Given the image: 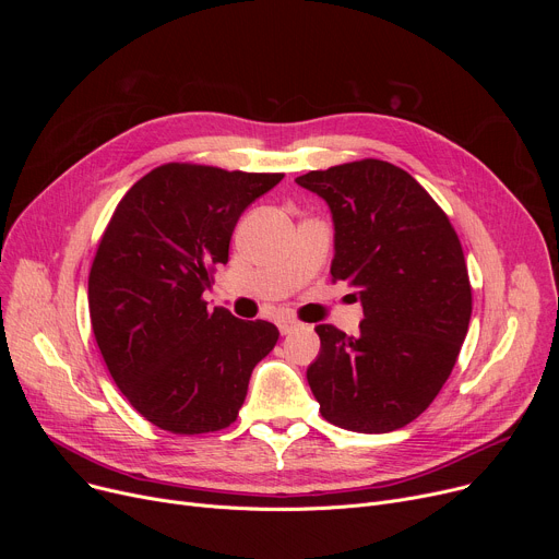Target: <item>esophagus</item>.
Instances as JSON below:
<instances>
[{
	"label": "esophagus",
	"instance_id": "1",
	"mask_svg": "<svg viewBox=\"0 0 559 559\" xmlns=\"http://www.w3.org/2000/svg\"><path fill=\"white\" fill-rule=\"evenodd\" d=\"M299 326H301V321L292 319V317H283V319H278V329H281V333H283V335H287V333H292V331H297Z\"/></svg>",
	"mask_w": 559,
	"mask_h": 559
}]
</instances>
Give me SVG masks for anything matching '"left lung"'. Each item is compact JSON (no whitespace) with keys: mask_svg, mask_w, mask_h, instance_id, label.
Segmentation results:
<instances>
[{"mask_svg":"<svg viewBox=\"0 0 559 559\" xmlns=\"http://www.w3.org/2000/svg\"><path fill=\"white\" fill-rule=\"evenodd\" d=\"M297 183L326 199L333 281L356 287L365 319L348 337L319 324L308 385L319 413L354 432L415 421L449 380L472 319V283L449 215L405 169L365 158Z\"/></svg>","mask_w":559,"mask_h":559,"instance_id":"1","label":"left lung"}]
</instances>
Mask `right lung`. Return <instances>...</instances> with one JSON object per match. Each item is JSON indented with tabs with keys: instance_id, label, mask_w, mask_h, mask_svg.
<instances>
[{
	"instance_id": "obj_1",
	"label": "right lung",
	"mask_w": 559,
	"mask_h": 559,
	"mask_svg": "<svg viewBox=\"0 0 559 559\" xmlns=\"http://www.w3.org/2000/svg\"><path fill=\"white\" fill-rule=\"evenodd\" d=\"M281 179L167 163L133 183L102 235L87 276L93 333L115 385L160 430L228 428L278 342L270 321L211 310L203 289L247 205Z\"/></svg>"
}]
</instances>
